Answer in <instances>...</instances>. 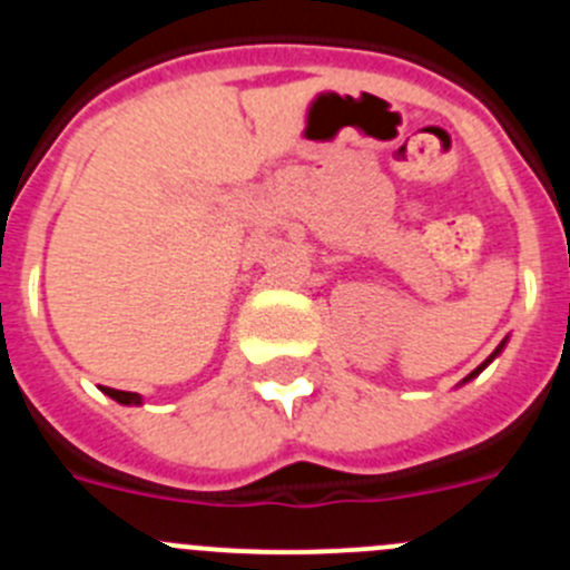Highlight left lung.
Here are the masks:
<instances>
[{
    "instance_id": "8db88e82",
    "label": "left lung",
    "mask_w": 570,
    "mask_h": 570,
    "mask_svg": "<svg viewBox=\"0 0 570 570\" xmlns=\"http://www.w3.org/2000/svg\"><path fill=\"white\" fill-rule=\"evenodd\" d=\"M501 347H504V342H501V345H499V347H495V353H493V356H490V358H488V362H484V364H479V367H476V370H473V373H471V375H468V379H473V375H479V373H482V370H484V367H488V364H490V362H493V358H495V356H499V351H501ZM468 379H465V381H468Z\"/></svg>"
}]
</instances>
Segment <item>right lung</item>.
I'll list each match as a JSON object with an SVG mask.
<instances>
[{
  "instance_id": "add662e5",
  "label": "right lung",
  "mask_w": 570,
  "mask_h": 570,
  "mask_svg": "<svg viewBox=\"0 0 570 570\" xmlns=\"http://www.w3.org/2000/svg\"><path fill=\"white\" fill-rule=\"evenodd\" d=\"M102 390H105V395H110V397H114V401H119V403H127V406H130V403H141V395H138V392L110 390V386H102Z\"/></svg>"
}]
</instances>
